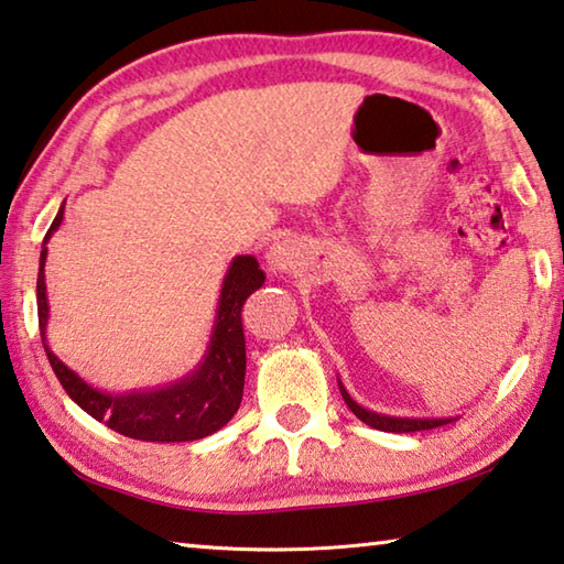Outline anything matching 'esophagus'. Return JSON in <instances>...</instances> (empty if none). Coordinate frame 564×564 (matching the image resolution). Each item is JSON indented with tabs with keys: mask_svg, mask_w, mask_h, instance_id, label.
I'll list each match as a JSON object with an SVG mask.
<instances>
[{
	"mask_svg": "<svg viewBox=\"0 0 564 564\" xmlns=\"http://www.w3.org/2000/svg\"><path fill=\"white\" fill-rule=\"evenodd\" d=\"M265 261H268V268H271L273 273H285L291 268L289 248H285L283 243H273L271 248H268Z\"/></svg>",
	"mask_w": 564,
	"mask_h": 564,
	"instance_id": "34e87169",
	"label": "esophagus"
}]
</instances>
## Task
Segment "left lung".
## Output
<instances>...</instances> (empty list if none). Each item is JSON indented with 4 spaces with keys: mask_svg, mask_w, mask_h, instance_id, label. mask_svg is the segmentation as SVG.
<instances>
[{
    "mask_svg": "<svg viewBox=\"0 0 564 564\" xmlns=\"http://www.w3.org/2000/svg\"><path fill=\"white\" fill-rule=\"evenodd\" d=\"M338 389H341V397L346 401V406L354 411L356 416L361 419L364 424H369L373 429H379V432H422V429H434V426H442V424H449L454 419H414V416H389V414H379V411H371V409H364L359 401H354L351 394L344 389L341 379H338Z\"/></svg>",
    "mask_w": 564,
    "mask_h": 564,
    "instance_id": "8db88e82",
    "label": "left lung"
}]
</instances>
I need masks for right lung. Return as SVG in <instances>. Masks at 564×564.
<instances>
[{"mask_svg":"<svg viewBox=\"0 0 564 564\" xmlns=\"http://www.w3.org/2000/svg\"><path fill=\"white\" fill-rule=\"evenodd\" d=\"M65 205L44 236L37 275V316L42 346L47 351L52 371L57 373L62 389L79 409H85L97 422L115 429L118 434L140 442H195L226 426L240 406L246 381V336L240 311L250 293L265 281V273L253 256H236L230 261L220 285L218 311L213 321L210 341L205 346L200 364L183 379L148 391H110L89 387L69 366L62 364L47 346V285H44V261H47V240L59 228Z\"/></svg>","mask_w":564,"mask_h":564,"instance_id":"add662e5","label":"right lung"}]
</instances>
